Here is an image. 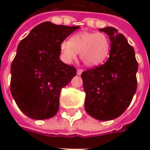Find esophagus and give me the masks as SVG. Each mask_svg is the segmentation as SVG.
Masks as SVG:
<instances>
[{
  "label": "esophagus",
  "mask_w": 150,
  "mask_h": 150,
  "mask_svg": "<svg viewBox=\"0 0 150 150\" xmlns=\"http://www.w3.org/2000/svg\"><path fill=\"white\" fill-rule=\"evenodd\" d=\"M83 72V69H78V70H77V74H78V75H81Z\"/></svg>",
  "instance_id": "34e87169"
}]
</instances>
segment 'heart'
Masks as SVG:
<instances>
[{
    "mask_svg": "<svg viewBox=\"0 0 150 150\" xmlns=\"http://www.w3.org/2000/svg\"><path fill=\"white\" fill-rule=\"evenodd\" d=\"M109 49L108 38L101 32H78L70 41L64 40L60 45L61 57L63 62L70 63L80 53L82 62L89 67L102 64L107 59Z\"/></svg>",
    "mask_w": 150,
    "mask_h": 150,
    "instance_id": "1",
    "label": "heart"
}]
</instances>
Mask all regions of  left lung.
I'll use <instances>...</instances> for the list:
<instances>
[{"mask_svg": "<svg viewBox=\"0 0 150 150\" xmlns=\"http://www.w3.org/2000/svg\"><path fill=\"white\" fill-rule=\"evenodd\" d=\"M99 31L109 37V57L81 76L86 112L96 119L108 121L119 117L131 103L137 89L138 62L134 49L116 28L107 26Z\"/></svg>", "mask_w": 150, "mask_h": 150, "instance_id": "1", "label": "left lung"}]
</instances>
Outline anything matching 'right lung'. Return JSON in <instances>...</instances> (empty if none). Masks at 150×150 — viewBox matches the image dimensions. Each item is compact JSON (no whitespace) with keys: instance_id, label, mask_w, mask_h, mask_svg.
Listing matches in <instances>:
<instances>
[{"instance_id":"1","label":"right lung","mask_w":150,"mask_h":150,"mask_svg":"<svg viewBox=\"0 0 150 150\" xmlns=\"http://www.w3.org/2000/svg\"><path fill=\"white\" fill-rule=\"evenodd\" d=\"M79 27L46 21L20 42L11 67L10 88L16 105L29 118L47 119L58 111L61 90L77 72L60 60V45Z\"/></svg>"}]
</instances>
